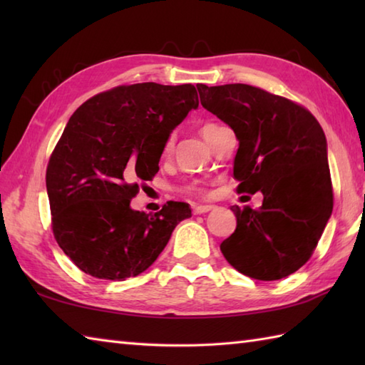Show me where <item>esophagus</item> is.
I'll use <instances>...</instances> for the list:
<instances>
[{
  "label": "esophagus",
  "mask_w": 365,
  "mask_h": 365,
  "mask_svg": "<svg viewBox=\"0 0 365 365\" xmlns=\"http://www.w3.org/2000/svg\"><path fill=\"white\" fill-rule=\"evenodd\" d=\"M213 205H196V207H192V213L195 215H202V213H207V212H210V210H213Z\"/></svg>",
  "instance_id": "esophagus-1"
}]
</instances>
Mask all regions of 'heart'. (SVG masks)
<instances>
[{
  "mask_svg": "<svg viewBox=\"0 0 365 365\" xmlns=\"http://www.w3.org/2000/svg\"><path fill=\"white\" fill-rule=\"evenodd\" d=\"M216 127H220L218 123L207 122V123H204L202 128H200V131H202L204 138L207 139L208 136L212 135V131H213ZM174 139H175V138H174V133H170V135L165 139V144H163V155H165V157H166V155H169L170 152H173ZM182 192H185V195H191V196H205V195H207L205 188L200 187V185H197V183H188V185H185V187H182Z\"/></svg>",
  "mask_w": 365,
  "mask_h": 365,
  "instance_id": "obj_1",
  "label": "heart"
}]
</instances>
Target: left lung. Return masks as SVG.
<instances>
[{
	"mask_svg": "<svg viewBox=\"0 0 365 365\" xmlns=\"http://www.w3.org/2000/svg\"><path fill=\"white\" fill-rule=\"evenodd\" d=\"M197 91L240 141L237 191L263 195L260 208L230 207L237 229L221 243L222 255L259 281L290 276L311 259L334 205L323 128L307 108L250 84Z\"/></svg>",
	"mask_w": 365,
	"mask_h": 365,
	"instance_id": "obj_1",
	"label": "left lung"
}]
</instances>
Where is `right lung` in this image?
I'll use <instances>...</instances> for the list:
<instances>
[{"mask_svg": "<svg viewBox=\"0 0 365 365\" xmlns=\"http://www.w3.org/2000/svg\"><path fill=\"white\" fill-rule=\"evenodd\" d=\"M197 106L192 84L136 83L100 92L68 119L45 180L53 235L84 273L110 281L141 274L190 218L185 202L147 215L130 200L139 180L158 173L165 139Z\"/></svg>", "mask_w": 365, "mask_h": 365, "instance_id": "add662e5", "label": "right lung"}]
</instances>
